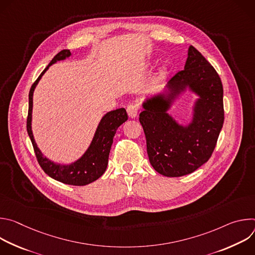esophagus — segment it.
<instances>
[{"instance_id": "esophagus-1", "label": "esophagus", "mask_w": 255, "mask_h": 255, "mask_svg": "<svg viewBox=\"0 0 255 255\" xmlns=\"http://www.w3.org/2000/svg\"><path fill=\"white\" fill-rule=\"evenodd\" d=\"M126 111L130 118H132V119L136 118L138 115V112H139V107L137 104H130L127 106Z\"/></svg>"}]
</instances>
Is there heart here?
<instances>
[{
    "instance_id": "1",
    "label": "heart",
    "mask_w": 255,
    "mask_h": 255,
    "mask_svg": "<svg viewBox=\"0 0 255 255\" xmlns=\"http://www.w3.org/2000/svg\"><path fill=\"white\" fill-rule=\"evenodd\" d=\"M164 75H165V68L162 67V68H160V70L158 71V74L156 76V82L161 81L164 78Z\"/></svg>"
}]
</instances>
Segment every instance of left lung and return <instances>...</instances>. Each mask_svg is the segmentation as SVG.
Instances as JSON below:
<instances>
[{"label":"left lung","instance_id":"obj_1","mask_svg":"<svg viewBox=\"0 0 255 255\" xmlns=\"http://www.w3.org/2000/svg\"><path fill=\"white\" fill-rule=\"evenodd\" d=\"M187 87L199 98L192 122L183 127L167 111ZM165 88L164 93L144 101L139 121L151 165L158 173L175 177L192 173L211 157L224 123L223 86L215 68L191 45L185 69L175 74Z\"/></svg>","mask_w":255,"mask_h":255}]
</instances>
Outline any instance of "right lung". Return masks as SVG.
Masks as SVG:
<instances>
[{
	"mask_svg": "<svg viewBox=\"0 0 255 255\" xmlns=\"http://www.w3.org/2000/svg\"><path fill=\"white\" fill-rule=\"evenodd\" d=\"M71 53L68 49H64L58 52L52 58L50 63L45 67V69L41 72V75L38 77V79L32 85L29 92L27 132L31 139L36 158H37L39 165L47 175L65 185L86 186L97 180L106 171L109 153H110L111 150L113 138L116 134V130L121 124L127 121L128 116L124 108H120L117 109V110L108 112L101 119L89 148L84 153V155L75 162H72L70 164H59L43 156L42 152L37 147V144H36L34 140L31 128L33 93L36 86H37L38 82L45 74V71L48 69V67L56 61L63 60L66 57H69Z\"/></svg>",
	"mask_w": 255,
	"mask_h": 255,
	"instance_id": "1",
	"label": "right lung"
}]
</instances>
